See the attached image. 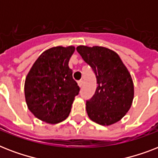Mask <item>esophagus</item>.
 Segmentation results:
<instances>
[{
  "label": "esophagus",
  "instance_id": "34e87169",
  "mask_svg": "<svg viewBox=\"0 0 158 158\" xmlns=\"http://www.w3.org/2000/svg\"><path fill=\"white\" fill-rule=\"evenodd\" d=\"M83 84H84V81H83L82 80H80L79 81H78V85L81 88V87L83 86Z\"/></svg>",
  "mask_w": 158,
  "mask_h": 158
}]
</instances>
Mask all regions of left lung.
Segmentation results:
<instances>
[{
    "label": "left lung",
    "instance_id": "8db88e82",
    "mask_svg": "<svg viewBox=\"0 0 158 158\" xmlns=\"http://www.w3.org/2000/svg\"><path fill=\"white\" fill-rule=\"evenodd\" d=\"M83 60L94 71L97 88L86 100L89 117L99 125L118 122L129 111L134 98L131 74L117 53L101 46L77 47Z\"/></svg>",
    "mask_w": 158,
    "mask_h": 158
}]
</instances>
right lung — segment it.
<instances>
[{
    "label": "right lung",
    "instance_id": "obj_1",
    "mask_svg": "<svg viewBox=\"0 0 158 158\" xmlns=\"http://www.w3.org/2000/svg\"><path fill=\"white\" fill-rule=\"evenodd\" d=\"M75 47L50 48L31 67L24 85L28 109L38 119L50 124L69 117L80 87L73 80L69 62Z\"/></svg>",
    "mask_w": 158,
    "mask_h": 158
}]
</instances>
